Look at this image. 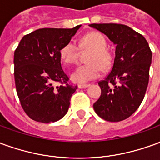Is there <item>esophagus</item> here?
<instances>
[{
    "mask_svg": "<svg viewBox=\"0 0 160 160\" xmlns=\"http://www.w3.org/2000/svg\"><path fill=\"white\" fill-rule=\"evenodd\" d=\"M88 87H90V85H89V84H80V85H78V87L80 88V89L87 88Z\"/></svg>",
    "mask_w": 160,
    "mask_h": 160,
    "instance_id": "esophagus-1",
    "label": "esophagus"
}]
</instances>
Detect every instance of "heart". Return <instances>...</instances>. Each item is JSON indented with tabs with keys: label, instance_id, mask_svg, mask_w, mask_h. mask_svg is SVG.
<instances>
[{
	"label": "heart",
	"instance_id": "1",
	"mask_svg": "<svg viewBox=\"0 0 160 160\" xmlns=\"http://www.w3.org/2000/svg\"><path fill=\"white\" fill-rule=\"evenodd\" d=\"M80 45L83 49H92L89 54L87 64L80 65L71 74V79L75 83H86L97 79L101 75L102 68H107L111 65V57L108 52L107 42L99 32H90L80 39ZM80 48L75 41L70 40L61 49L62 59L67 64L77 62Z\"/></svg>",
	"mask_w": 160,
	"mask_h": 160
}]
</instances>
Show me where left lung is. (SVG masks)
<instances>
[{"mask_svg":"<svg viewBox=\"0 0 160 160\" xmlns=\"http://www.w3.org/2000/svg\"><path fill=\"white\" fill-rule=\"evenodd\" d=\"M116 44L111 73L98 82L100 98L93 104L98 117L120 122L135 112L144 98L149 80L152 51L144 37L121 24H91Z\"/></svg>","mask_w":160,"mask_h":160,"instance_id":"1","label":"left lung"}]
</instances>
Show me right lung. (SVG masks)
Returning <instances> with one entry per match:
<instances>
[{
    "label": "right lung",
    "mask_w": 160,
    "mask_h": 160,
    "mask_svg": "<svg viewBox=\"0 0 160 160\" xmlns=\"http://www.w3.org/2000/svg\"><path fill=\"white\" fill-rule=\"evenodd\" d=\"M81 26L72 29L42 28L23 37L14 51V80L20 104L32 120L43 123L62 118L77 86L68 84L61 49ZM56 82L61 83L56 88Z\"/></svg>",
    "instance_id": "obj_1"
}]
</instances>
